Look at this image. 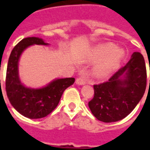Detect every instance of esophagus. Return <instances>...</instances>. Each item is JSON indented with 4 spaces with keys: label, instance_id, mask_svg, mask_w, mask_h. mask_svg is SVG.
I'll use <instances>...</instances> for the list:
<instances>
[{
    "label": "esophagus",
    "instance_id": "esophagus-1",
    "mask_svg": "<svg viewBox=\"0 0 150 150\" xmlns=\"http://www.w3.org/2000/svg\"><path fill=\"white\" fill-rule=\"evenodd\" d=\"M86 83H87L86 79L83 78H78L76 79V80H75V83L78 85H84L86 84Z\"/></svg>",
    "mask_w": 150,
    "mask_h": 150
}]
</instances>
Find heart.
<instances>
[{"label": "heart", "mask_w": 150, "mask_h": 150, "mask_svg": "<svg viewBox=\"0 0 150 150\" xmlns=\"http://www.w3.org/2000/svg\"><path fill=\"white\" fill-rule=\"evenodd\" d=\"M124 57V51L116 49L113 44H106L97 47L90 56L92 62H100L95 67L94 73L99 77H104L117 68Z\"/></svg>", "instance_id": "b5f03b06"}]
</instances>
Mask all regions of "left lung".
Wrapping results in <instances>:
<instances>
[{"instance_id": "obj_1", "label": "left lung", "mask_w": 150, "mask_h": 150, "mask_svg": "<svg viewBox=\"0 0 150 150\" xmlns=\"http://www.w3.org/2000/svg\"><path fill=\"white\" fill-rule=\"evenodd\" d=\"M93 87L94 97L89 101L88 106L95 117L105 123L124 119L135 108L145 91L144 57L141 53L134 52L127 64L108 81Z\"/></svg>"}]
</instances>
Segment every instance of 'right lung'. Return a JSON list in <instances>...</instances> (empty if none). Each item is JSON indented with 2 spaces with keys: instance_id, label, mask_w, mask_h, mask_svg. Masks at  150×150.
<instances>
[{
  "instance_id": "obj_1",
  "label": "right lung",
  "mask_w": 150,
  "mask_h": 150,
  "mask_svg": "<svg viewBox=\"0 0 150 150\" xmlns=\"http://www.w3.org/2000/svg\"><path fill=\"white\" fill-rule=\"evenodd\" d=\"M32 45H44L43 39L25 38L14 46L8 59L5 89L8 100L18 112L30 119H39L49 115L59 103L63 91L72 85L75 78L56 79L42 88H30L21 83L18 62L25 50Z\"/></svg>"
}]
</instances>
